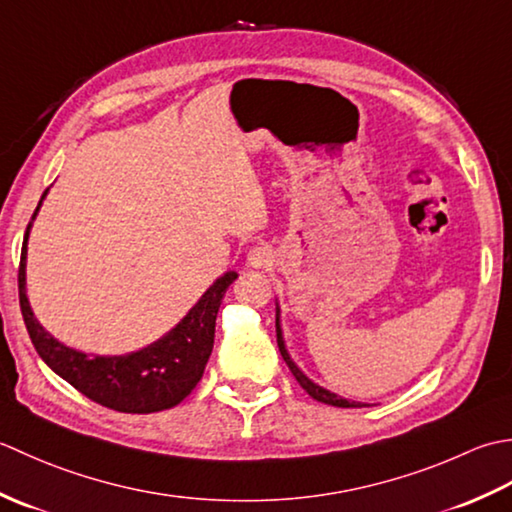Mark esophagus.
Returning a JSON list of instances; mask_svg holds the SVG:
<instances>
[{
	"mask_svg": "<svg viewBox=\"0 0 512 512\" xmlns=\"http://www.w3.org/2000/svg\"><path fill=\"white\" fill-rule=\"evenodd\" d=\"M276 254L274 249L267 247V245H256L247 252V265L249 267H256V269H269L274 265Z\"/></svg>",
	"mask_w": 512,
	"mask_h": 512,
	"instance_id": "1",
	"label": "esophagus"
}]
</instances>
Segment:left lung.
<instances>
[{
	"instance_id": "1",
	"label": "left lung",
	"mask_w": 512,
	"mask_h": 512,
	"mask_svg": "<svg viewBox=\"0 0 512 512\" xmlns=\"http://www.w3.org/2000/svg\"><path fill=\"white\" fill-rule=\"evenodd\" d=\"M276 338H278L280 356H283V360L287 362V367L291 369V373H294V378L298 380L300 387L311 395V398L322 402V404L340 406V409H358V406H367V404H362V402H351V400H347V398H342V395H338V393H333V391H329V389H325V387H320L318 382L307 378L305 371H302V369L298 367V364H296L294 360H291L289 351H287V344H285V338H283V327H280V307H278V302H276Z\"/></svg>"
}]
</instances>
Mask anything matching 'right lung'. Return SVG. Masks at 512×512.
<instances>
[{"label": "right lung", "instance_id": "obj_1", "mask_svg": "<svg viewBox=\"0 0 512 512\" xmlns=\"http://www.w3.org/2000/svg\"><path fill=\"white\" fill-rule=\"evenodd\" d=\"M48 190L24 234L22 260H19V307L39 358L86 398L121 413H156L183 402L203 378L205 364L214 347L216 314L227 287L236 280V271H225L214 285L198 298L165 336L139 351L123 356H90L52 338L39 325L26 294L28 236Z\"/></svg>", "mask_w": 512, "mask_h": 512}]
</instances>
